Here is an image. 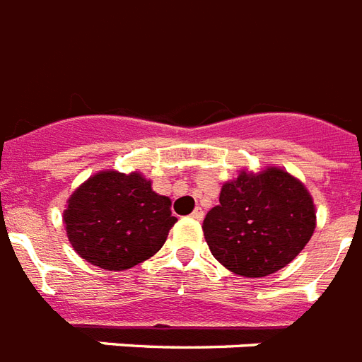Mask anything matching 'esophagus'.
Returning <instances> with one entry per match:
<instances>
[{"mask_svg": "<svg viewBox=\"0 0 362 362\" xmlns=\"http://www.w3.org/2000/svg\"><path fill=\"white\" fill-rule=\"evenodd\" d=\"M192 218H193V220H199V221L203 220V218H204L203 209H195V210H193V212H192Z\"/></svg>", "mask_w": 362, "mask_h": 362, "instance_id": "obj_1", "label": "esophagus"}]
</instances>
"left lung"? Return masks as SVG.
<instances>
[{
	"mask_svg": "<svg viewBox=\"0 0 362 362\" xmlns=\"http://www.w3.org/2000/svg\"><path fill=\"white\" fill-rule=\"evenodd\" d=\"M315 229L314 201L281 169L242 173L221 187L220 204L204 218L210 252L246 278H263L291 263Z\"/></svg>",
	"mask_w": 362,
	"mask_h": 362,
	"instance_id": "8db88e82",
	"label": "left lung"
}]
</instances>
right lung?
<instances>
[{"instance_id": "obj_1", "label": "right lung", "mask_w": 362, "mask_h": 362, "mask_svg": "<svg viewBox=\"0 0 362 362\" xmlns=\"http://www.w3.org/2000/svg\"><path fill=\"white\" fill-rule=\"evenodd\" d=\"M71 246L88 263L125 270L159 252L176 218L170 199L139 173L105 170L82 184L64 214Z\"/></svg>"}]
</instances>
